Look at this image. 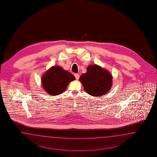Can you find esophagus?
<instances>
[{
    "label": "esophagus",
    "instance_id": "esophagus-1",
    "mask_svg": "<svg viewBox=\"0 0 157 157\" xmlns=\"http://www.w3.org/2000/svg\"><path fill=\"white\" fill-rule=\"evenodd\" d=\"M74 76L75 77L76 79H77V80H78V79H79V74H74Z\"/></svg>",
    "mask_w": 157,
    "mask_h": 157
}]
</instances>
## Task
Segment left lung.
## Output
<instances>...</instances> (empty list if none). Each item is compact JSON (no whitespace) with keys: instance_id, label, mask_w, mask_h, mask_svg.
Masks as SVG:
<instances>
[{"instance_id":"obj_1","label":"left lung","mask_w":157,"mask_h":157,"mask_svg":"<svg viewBox=\"0 0 157 157\" xmlns=\"http://www.w3.org/2000/svg\"><path fill=\"white\" fill-rule=\"evenodd\" d=\"M79 81L87 94L100 97L109 91L113 84V76L108 70L93 64L87 67V72L82 74Z\"/></svg>"}]
</instances>
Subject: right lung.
I'll use <instances>...</instances> for the list:
<instances>
[{
    "instance_id": "right-lung-1",
    "label": "right lung",
    "mask_w": 157,
    "mask_h": 157,
    "mask_svg": "<svg viewBox=\"0 0 157 157\" xmlns=\"http://www.w3.org/2000/svg\"><path fill=\"white\" fill-rule=\"evenodd\" d=\"M75 79V76L62 67L53 66L43 74L41 82L44 90L52 96L62 94L69 83Z\"/></svg>"
}]
</instances>
